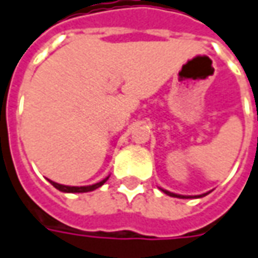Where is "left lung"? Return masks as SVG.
Instances as JSON below:
<instances>
[{"mask_svg":"<svg viewBox=\"0 0 258 258\" xmlns=\"http://www.w3.org/2000/svg\"><path fill=\"white\" fill-rule=\"evenodd\" d=\"M163 190V189H162ZM166 195H169V196H172V198H179V199H189V198H203V196H206L207 193H205V195H199V196H181V195H176V193H172V191H167V190H163Z\"/></svg>","mask_w":258,"mask_h":258,"instance_id":"obj_1","label":"left lung"}]
</instances>
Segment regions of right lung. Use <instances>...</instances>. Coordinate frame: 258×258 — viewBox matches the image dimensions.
Returning <instances> with one entry per match:
<instances>
[{
    "label": "right lung",
    "instance_id": "obj_1",
    "mask_svg": "<svg viewBox=\"0 0 258 258\" xmlns=\"http://www.w3.org/2000/svg\"><path fill=\"white\" fill-rule=\"evenodd\" d=\"M106 180H108V177L103 179L102 181H99V183H95V184H91V186H81V187H78V186H65V184H59V183H55L52 180H49V183L52 184L55 189L60 190L63 193H86V191H92V190L101 187L102 184Z\"/></svg>",
    "mask_w": 258,
    "mask_h": 258
}]
</instances>
